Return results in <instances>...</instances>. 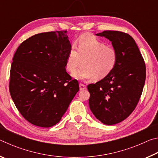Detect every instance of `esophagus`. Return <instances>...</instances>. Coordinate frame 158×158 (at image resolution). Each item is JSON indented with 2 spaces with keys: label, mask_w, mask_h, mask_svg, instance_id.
<instances>
[{
  "label": "esophagus",
  "mask_w": 158,
  "mask_h": 158,
  "mask_svg": "<svg viewBox=\"0 0 158 158\" xmlns=\"http://www.w3.org/2000/svg\"><path fill=\"white\" fill-rule=\"evenodd\" d=\"M79 89H80V90H85V89H86V86H85V85H84V84H79Z\"/></svg>",
  "instance_id": "obj_1"
}]
</instances>
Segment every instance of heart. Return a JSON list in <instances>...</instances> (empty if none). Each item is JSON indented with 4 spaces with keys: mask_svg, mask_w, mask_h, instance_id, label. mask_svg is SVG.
<instances>
[{
    "mask_svg": "<svg viewBox=\"0 0 158 158\" xmlns=\"http://www.w3.org/2000/svg\"><path fill=\"white\" fill-rule=\"evenodd\" d=\"M117 62L118 52L115 48L106 46L92 35H84L77 41L76 50L74 48L69 50L65 68L73 73L81 63V68L73 74L74 78L100 80L114 70Z\"/></svg>",
    "mask_w": 158,
    "mask_h": 158,
    "instance_id": "b5f03b06",
    "label": "heart"
}]
</instances>
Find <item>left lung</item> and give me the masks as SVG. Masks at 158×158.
I'll return each mask as SVG.
<instances>
[{"mask_svg":"<svg viewBox=\"0 0 158 158\" xmlns=\"http://www.w3.org/2000/svg\"><path fill=\"white\" fill-rule=\"evenodd\" d=\"M111 42L118 52V62L105 78L88 85L89 106L105 125L121 122L135 109L146 79V65L132 37L121 31H105L96 34Z\"/></svg>","mask_w":158,"mask_h":158,"instance_id":"left-lung-1","label":"left lung"}]
</instances>
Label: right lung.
Returning <instances> with one entry per match:
<instances>
[{
    "label": "right lung",
    "instance_id": "add662e5",
    "mask_svg": "<svg viewBox=\"0 0 158 158\" xmlns=\"http://www.w3.org/2000/svg\"><path fill=\"white\" fill-rule=\"evenodd\" d=\"M67 31L36 34L23 42L13 57L10 93L15 106L31 124H57L77 93L79 83L67 73L71 49Z\"/></svg>",
    "mask_w": 158,
    "mask_h": 158
}]
</instances>
